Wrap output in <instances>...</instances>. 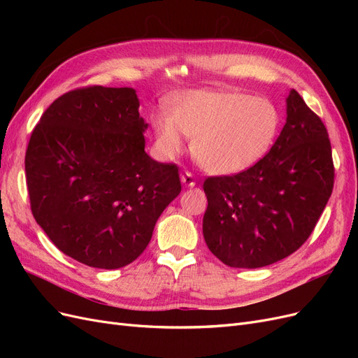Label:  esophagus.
Returning <instances> with one entry per match:
<instances>
[{"instance_id":"1","label":"esophagus","mask_w":358,"mask_h":358,"mask_svg":"<svg viewBox=\"0 0 358 358\" xmlns=\"http://www.w3.org/2000/svg\"><path fill=\"white\" fill-rule=\"evenodd\" d=\"M180 180H182V183L185 187H194V185H196V178H194V175H192V173H189V171L182 173Z\"/></svg>"}]
</instances>
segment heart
Wrapping results in <instances>:
<instances>
[{"label": "heart", "instance_id": "obj_1", "mask_svg": "<svg viewBox=\"0 0 358 358\" xmlns=\"http://www.w3.org/2000/svg\"><path fill=\"white\" fill-rule=\"evenodd\" d=\"M155 148L173 159L192 138V154L213 175H236L262 161L280 127L276 106L234 91H188L170 103V115L152 116Z\"/></svg>", "mask_w": 358, "mask_h": 358}]
</instances>
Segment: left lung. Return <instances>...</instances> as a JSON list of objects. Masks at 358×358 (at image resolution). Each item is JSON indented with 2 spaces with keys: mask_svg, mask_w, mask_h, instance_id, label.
Returning a JSON list of instances; mask_svg holds the SVG:
<instances>
[{
  "mask_svg": "<svg viewBox=\"0 0 358 358\" xmlns=\"http://www.w3.org/2000/svg\"><path fill=\"white\" fill-rule=\"evenodd\" d=\"M333 182L327 129L291 90L287 122L267 155L237 175L204 180L206 245L230 267L273 264L308 241L331 196Z\"/></svg>",
  "mask_w": 358,
  "mask_h": 358,
  "instance_id": "obj_1",
  "label": "left lung"
}]
</instances>
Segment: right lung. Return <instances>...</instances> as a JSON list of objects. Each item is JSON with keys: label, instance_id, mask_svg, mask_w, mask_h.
<instances>
[{"label": "right lung", "instance_id": "right-lung-1", "mask_svg": "<svg viewBox=\"0 0 358 358\" xmlns=\"http://www.w3.org/2000/svg\"><path fill=\"white\" fill-rule=\"evenodd\" d=\"M138 106L133 88L74 90L48 107L29 138L32 215L61 252L90 267L133 263L182 189L178 166L145 152Z\"/></svg>", "mask_w": 358, "mask_h": 358}]
</instances>
